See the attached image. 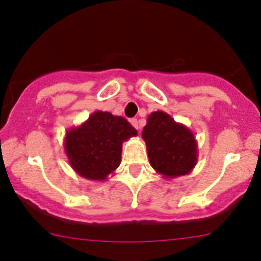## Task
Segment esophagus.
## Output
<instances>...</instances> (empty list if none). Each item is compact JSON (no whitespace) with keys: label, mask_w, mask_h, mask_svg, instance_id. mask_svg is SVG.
<instances>
[{"label":"esophagus","mask_w":261,"mask_h":261,"mask_svg":"<svg viewBox=\"0 0 261 261\" xmlns=\"http://www.w3.org/2000/svg\"><path fill=\"white\" fill-rule=\"evenodd\" d=\"M130 123H132V125H133L134 128H136V129H140L139 122H138L137 118H132V119H130Z\"/></svg>","instance_id":"34e87169"}]
</instances>
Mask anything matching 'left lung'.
<instances>
[{
  "instance_id": "8db88e82",
  "label": "left lung",
  "mask_w": 261,
  "mask_h": 261,
  "mask_svg": "<svg viewBox=\"0 0 261 261\" xmlns=\"http://www.w3.org/2000/svg\"><path fill=\"white\" fill-rule=\"evenodd\" d=\"M142 137L151 167L165 178L188 174L198 161L194 133L164 111L150 113Z\"/></svg>"
}]
</instances>
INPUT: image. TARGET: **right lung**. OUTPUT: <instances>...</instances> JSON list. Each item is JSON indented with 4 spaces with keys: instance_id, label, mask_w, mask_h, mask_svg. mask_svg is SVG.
<instances>
[{
    "instance_id": "obj_1",
    "label": "right lung",
    "mask_w": 261,
    "mask_h": 261,
    "mask_svg": "<svg viewBox=\"0 0 261 261\" xmlns=\"http://www.w3.org/2000/svg\"><path fill=\"white\" fill-rule=\"evenodd\" d=\"M137 134L136 128L121 116L95 111L81 125L67 129L64 151L79 176L102 182L121 164L122 144Z\"/></svg>"
}]
</instances>
